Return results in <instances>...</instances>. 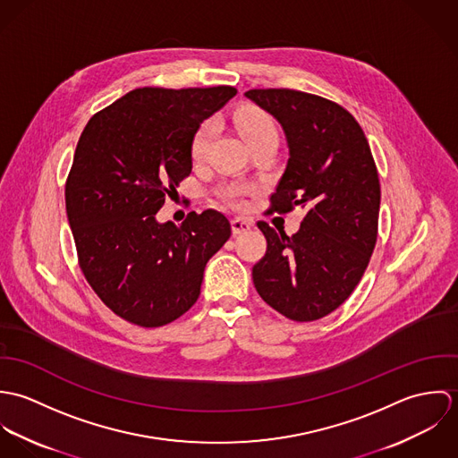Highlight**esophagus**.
I'll return each mask as SVG.
<instances>
[{
    "label": "esophagus",
    "instance_id": "obj_1",
    "mask_svg": "<svg viewBox=\"0 0 458 458\" xmlns=\"http://www.w3.org/2000/svg\"><path fill=\"white\" fill-rule=\"evenodd\" d=\"M231 225H233V233L234 234H243L247 231H250L254 227V222L249 220V218H242V216H236L231 220Z\"/></svg>",
    "mask_w": 458,
    "mask_h": 458
}]
</instances>
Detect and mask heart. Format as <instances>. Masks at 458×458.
I'll return each mask as SVG.
<instances>
[{
  "label": "heart",
  "instance_id": "b5f03b06",
  "mask_svg": "<svg viewBox=\"0 0 458 458\" xmlns=\"http://www.w3.org/2000/svg\"><path fill=\"white\" fill-rule=\"evenodd\" d=\"M234 125H236V129L240 131V135L247 140V144L256 140V139L267 137V135L276 137V129H275L273 120L266 113H262L261 109H256V107L240 109L234 114ZM211 137H213V125L209 122L202 123L199 127V131H196V135H194L192 148H191L194 162H200L206 157L209 142H211ZM238 194H240L238 189H227L224 192V199L227 202L238 204Z\"/></svg>",
  "mask_w": 458,
  "mask_h": 458
}]
</instances>
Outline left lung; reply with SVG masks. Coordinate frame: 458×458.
<instances>
[{
	"mask_svg": "<svg viewBox=\"0 0 458 458\" xmlns=\"http://www.w3.org/2000/svg\"><path fill=\"white\" fill-rule=\"evenodd\" d=\"M245 97L280 123L289 148L273 209H307L293 236L258 222L267 249L254 285L282 316L316 321L351 296L376 247L381 187L370 146L352 114L323 97L284 88Z\"/></svg>",
	"mask_w": 458,
	"mask_h": 458,
	"instance_id": "obj_1",
	"label": "left lung"
}]
</instances>
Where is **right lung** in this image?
<instances>
[{
    "mask_svg": "<svg viewBox=\"0 0 458 458\" xmlns=\"http://www.w3.org/2000/svg\"><path fill=\"white\" fill-rule=\"evenodd\" d=\"M236 93L139 88L81 133L66 180L68 224L86 280L131 325L164 327L183 316L200 294L206 264L231 236L215 209L192 211L182 225L160 224L157 211L192 173L200 123Z\"/></svg>",
    "mask_w": 458,
    "mask_h": 458,
    "instance_id": "add662e5",
    "label": "right lung"
}]
</instances>
